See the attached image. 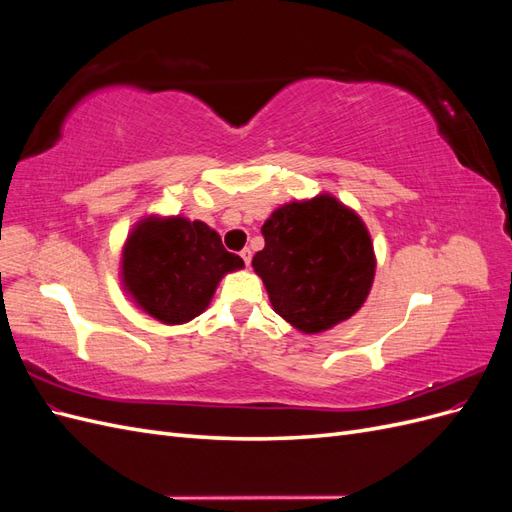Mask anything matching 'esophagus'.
I'll use <instances>...</instances> for the list:
<instances>
[{"instance_id": "obj_1", "label": "esophagus", "mask_w": 512, "mask_h": 512, "mask_svg": "<svg viewBox=\"0 0 512 512\" xmlns=\"http://www.w3.org/2000/svg\"><path fill=\"white\" fill-rule=\"evenodd\" d=\"M241 258L247 267H250V260H252V250L250 247H245V250H241Z\"/></svg>"}]
</instances>
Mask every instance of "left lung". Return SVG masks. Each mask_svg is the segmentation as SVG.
Returning <instances> with one entry per match:
<instances>
[{
    "label": "left lung",
    "mask_w": 512,
    "mask_h": 512,
    "mask_svg": "<svg viewBox=\"0 0 512 512\" xmlns=\"http://www.w3.org/2000/svg\"><path fill=\"white\" fill-rule=\"evenodd\" d=\"M265 247L252 267L269 301L303 333L348 320L374 284L376 256L363 220L331 194L294 200L262 224Z\"/></svg>",
    "instance_id": "1"
}]
</instances>
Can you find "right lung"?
Listing matches in <instances>:
<instances>
[{
  "mask_svg": "<svg viewBox=\"0 0 512 512\" xmlns=\"http://www.w3.org/2000/svg\"><path fill=\"white\" fill-rule=\"evenodd\" d=\"M241 267L205 222L151 215L123 245L121 284L151 318L183 324L203 314L222 277Z\"/></svg>",
  "mask_w": 512,
  "mask_h": 512,
  "instance_id": "right-lung-1",
  "label": "right lung"
}]
</instances>
